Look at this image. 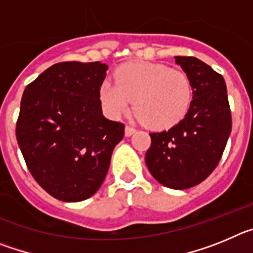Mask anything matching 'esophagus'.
Returning <instances> with one entry per match:
<instances>
[{
    "label": "esophagus",
    "mask_w": 253,
    "mask_h": 253,
    "mask_svg": "<svg viewBox=\"0 0 253 253\" xmlns=\"http://www.w3.org/2000/svg\"><path fill=\"white\" fill-rule=\"evenodd\" d=\"M135 131H137L135 128L130 126V125H126V126H125V137H130V135H133Z\"/></svg>",
    "instance_id": "34e87169"
}]
</instances>
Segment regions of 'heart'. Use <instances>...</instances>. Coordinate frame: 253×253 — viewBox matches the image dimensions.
Segmentation results:
<instances>
[{
    "instance_id": "b5f03b06",
    "label": "heart",
    "mask_w": 253,
    "mask_h": 253,
    "mask_svg": "<svg viewBox=\"0 0 253 253\" xmlns=\"http://www.w3.org/2000/svg\"><path fill=\"white\" fill-rule=\"evenodd\" d=\"M115 82L104 81L100 99L111 115L130 109L152 129H169L186 116L193 101L190 77L162 63L131 62L115 71Z\"/></svg>"
}]
</instances>
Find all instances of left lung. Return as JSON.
Returning a JSON list of instances; mask_svg holds the SVG:
<instances>
[{
    "mask_svg": "<svg viewBox=\"0 0 253 253\" xmlns=\"http://www.w3.org/2000/svg\"><path fill=\"white\" fill-rule=\"evenodd\" d=\"M193 84L186 116L169 130L151 133L146 153L149 172L163 186L194 187L218 166L232 130L227 87L222 75L195 57H175Z\"/></svg>",
    "mask_w": 253,
    "mask_h": 253,
    "instance_id": "8db88e82",
    "label": "left lung"
}]
</instances>
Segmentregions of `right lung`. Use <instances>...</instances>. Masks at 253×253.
Returning a JSON list of instances; mask_svg holds the SVG:
<instances>
[{"mask_svg": "<svg viewBox=\"0 0 253 253\" xmlns=\"http://www.w3.org/2000/svg\"><path fill=\"white\" fill-rule=\"evenodd\" d=\"M107 66L60 62L26 86L16 139L29 171L49 195L82 202L99 190L125 125L102 115Z\"/></svg>", "mask_w": 253, "mask_h": 253, "instance_id": "1", "label": "right lung"}]
</instances>
